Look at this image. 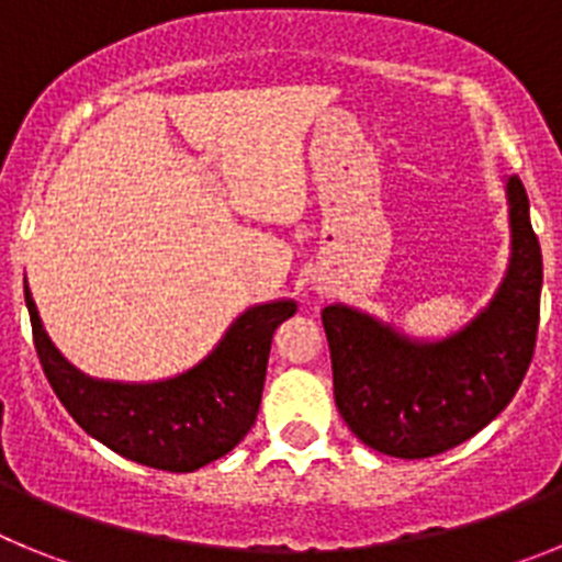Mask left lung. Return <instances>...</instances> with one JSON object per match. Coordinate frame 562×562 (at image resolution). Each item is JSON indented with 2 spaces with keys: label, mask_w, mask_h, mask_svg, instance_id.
Masks as SVG:
<instances>
[{
  "label": "left lung",
  "mask_w": 562,
  "mask_h": 562,
  "mask_svg": "<svg viewBox=\"0 0 562 562\" xmlns=\"http://www.w3.org/2000/svg\"><path fill=\"white\" fill-rule=\"evenodd\" d=\"M513 258L473 324L439 342H414L349 306H326L335 405L351 434L396 459H428L486 428L532 362L543 258L518 177L506 182Z\"/></svg>",
  "instance_id": "obj_1"
}]
</instances>
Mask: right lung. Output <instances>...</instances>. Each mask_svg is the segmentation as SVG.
I'll list each match as a JSON object with an SVG mask.
<instances>
[{"instance_id":"obj_1","label":"right lung","mask_w":562,"mask_h":562,"mask_svg":"<svg viewBox=\"0 0 562 562\" xmlns=\"http://www.w3.org/2000/svg\"><path fill=\"white\" fill-rule=\"evenodd\" d=\"M24 301L44 376L67 414L114 453L168 473H193L245 439L261 405L272 335L295 315L292 301L252 306L196 369L166 382L126 385L72 369L44 335L27 286Z\"/></svg>"}]
</instances>
